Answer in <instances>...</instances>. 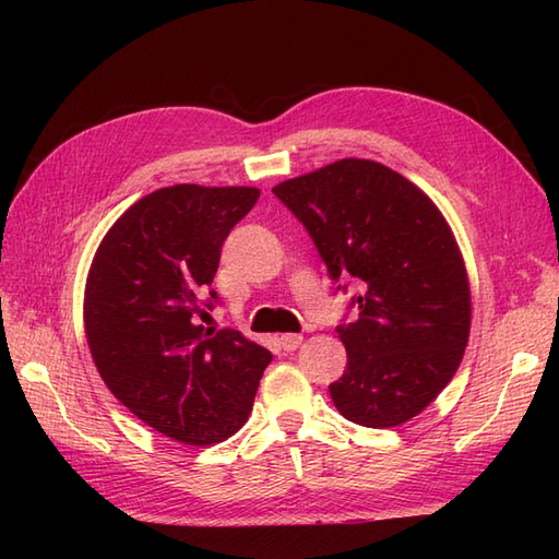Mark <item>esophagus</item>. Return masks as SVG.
<instances>
[{
    "label": "esophagus",
    "mask_w": 559,
    "mask_h": 559,
    "mask_svg": "<svg viewBox=\"0 0 559 559\" xmlns=\"http://www.w3.org/2000/svg\"><path fill=\"white\" fill-rule=\"evenodd\" d=\"M302 343V336L300 334H283L281 336V346H283V350H295Z\"/></svg>",
    "instance_id": "1"
}]
</instances>
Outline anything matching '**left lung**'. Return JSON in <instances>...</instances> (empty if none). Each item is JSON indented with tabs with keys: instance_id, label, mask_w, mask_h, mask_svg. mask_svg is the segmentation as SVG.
Returning a JSON list of instances; mask_svg holds the SVG:
<instances>
[{
	"instance_id": "obj_1",
	"label": "left lung",
	"mask_w": 559,
	"mask_h": 559,
	"mask_svg": "<svg viewBox=\"0 0 559 559\" xmlns=\"http://www.w3.org/2000/svg\"><path fill=\"white\" fill-rule=\"evenodd\" d=\"M273 194L310 233L329 276L360 288L358 319L336 329L348 365L329 386L334 406L379 430L408 423L456 374L471 331L468 273L442 211L365 158L293 177Z\"/></svg>"
}]
</instances>
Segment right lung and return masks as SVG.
I'll return each instance as SVG.
<instances>
[{
  "mask_svg": "<svg viewBox=\"0 0 559 559\" xmlns=\"http://www.w3.org/2000/svg\"><path fill=\"white\" fill-rule=\"evenodd\" d=\"M257 199V187L156 189L115 221L88 269L83 326L103 382L182 444L240 430L271 362L240 331L201 324L216 300L221 247Z\"/></svg>",
  "mask_w": 559,
  "mask_h": 559,
  "instance_id": "add662e5",
  "label": "right lung"
}]
</instances>
